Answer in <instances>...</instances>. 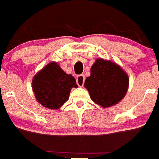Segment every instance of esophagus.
<instances>
[{
  "instance_id": "esophagus-1",
  "label": "esophagus",
  "mask_w": 159,
  "mask_h": 159,
  "mask_svg": "<svg viewBox=\"0 0 159 159\" xmlns=\"http://www.w3.org/2000/svg\"><path fill=\"white\" fill-rule=\"evenodd\" d=\"M85 81V77L84 75H79L76 77V83L79 87H83Z\"/></svg>"
}]
</instances>
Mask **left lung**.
Wrapping results in <instances>:
<instances>
[{"label": "left lung", "mask_w": 159, "mask_h": 159, "mask_svg": "<svg viewBox=\"0 0 159 159\" xmlns=\"http://www.w3.org/2000/svg\"><path fill=\"white\" fill-rule=\"evenodd\" d=\"M129 79L121 66L116 62L98 58L90 69L84 87L90 99L104 108L117 105L126 96Z\"/></svg>", "instance_id": "1"}]
</instances>
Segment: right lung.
Masks as SVG:
<instances>
[{
	"mask_svg": "<svg viewBox=\"0 0 159 159\" xmlns=\"http://www.w3.org/2000/svg\"><path fill=\"white\" fill-rule=\"evenodd\" d=\"M75 79L61 69L58 62L51 61L40 69L33 78L32 89L42 106L56 110L69 98L72 87H76Z\"/></svg>",
	"mask_w": 159,
	"mask_h": 159,
	"instance_id": "obj_1",
	"label": "right lung"
}]
</instances>
